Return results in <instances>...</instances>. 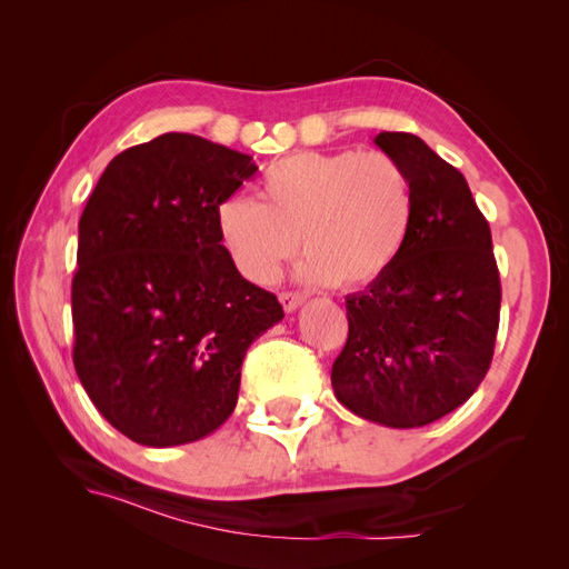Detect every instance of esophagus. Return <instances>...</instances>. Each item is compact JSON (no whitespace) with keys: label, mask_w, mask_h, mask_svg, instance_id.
I'll return each instance as SVG.
<instances>
[{"label":"esophagus","mask_w":569,"mask_h":569,"mask_svg":"<svg viewBox=\"0 0 569 569\" xmlns=\"http://www.w3.org/2000/svg\"><path fill=\"white\" fill-rule=\"evenodd\" d=\"M303 301H306V297L299 295V291H282V295H280V303H282V308H284L287 313L297 311V308H299Z\"/></svg>","instance_id":"34e87169"}]
</instances>
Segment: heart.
Here are the masks:
<instances>
[{
	"mask_svg": "<svg viewBox=\"0 0 569 569\" xmlns=\"http://www.w3.org/2000/svg\"><path fill=\"white\" fill-rule=\"evenodd\" d=\"M256 194L216 213L232 266L253 284L278 278L299 237L303 280L366 284L399 258L412 222L410 178L387 151L295 153L266 170Z\"/></svg>",
	"mask_w": 569,
	"mask_h": 569,
	"instance_id": "1",
	"label": "heart"
}]
</instances>
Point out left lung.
I'll use <instances>...</instances> for the list:
<instances>
[{
	"label": "left lung",
	"mask_w": 569,
	"mask_h": 569,
	"mask_svg": "<svg viewBox=\"0 0 569 569\" xmlns=\"http://www.w3.org/2000/svg\"><path fill=\"white\" fill-rule=\"evenodd\" d=\"M375 144L406 168L412 222L399 258L347 297L349 337L332 387L358 418L410 429L449 416L485 380L501 278L460 170L410 132H380Z\"/></svg>",
	"instance_id": "8db88e82"
}]
</instances>
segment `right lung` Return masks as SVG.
Listing matches in <instances>:
<instances>
[{"label":"right lung","mask_w":569,"mask_h":569,"mask_svg":"<svg viewBox=\"0 0 569 569\" xmlns=\"http://www.w3.org/2000/svg\"><path fill=\"white\" fill-rule=\"evenodd\" d=\"M247 153L166 132L126 149L78 226L73 366L120 435L166 449L237 406L251 341L284 318L220 244L216 213L256 173Z\"/></svg>","instance_id":"right-lung-1"}]
</instances>
